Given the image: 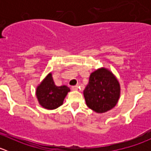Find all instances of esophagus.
Here are the masks:
<instances>
[{
    "mask_svg": "<svg viewBox=\"0 0 151 151\" xmlns=\"http://www.w3.org/2000/svg\"><path fill=\"white\" fill-rule=\"evenodd\" d=\"M78 88H79L78 85H75V86L71 87V89H72L73 91H78Z\"/></svg>",
    "mask_w": 151,
    "mask_h": 151,
    "instance_id": "obj_1",
    "label": "esophagus"
}]
</instances>
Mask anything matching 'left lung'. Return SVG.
<instances>
[{
    "mask_svg": "<svg viewBox=\"0 0 151 151\" xmlns=\"http://www.w3.org/2000/svg\"><path fill=\"white\" fill-rule=\"evenodd\" d=\"M83 95L90 109L96 113H104L118 104L121 96V85L112 71L101 67L91 74Z\"/></svg>",
    "mask_w": 151,
    "mask_h": 151,
    "instance_id": "8db88e82",
    "label": "left lung"
}]
</instances>
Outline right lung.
Here are the masks:
<instances>
[{
    "instance_id": "right-lung-1",
    "label": "right lung",
    "mask_w": 151,
    "mask_h": 151,
    "mask_svg": "<svg viewBox=\"0 0 151 151\" xmlns=\"http://www.w3.org/2000/svg\"><path fill=\"white\" fill-rule=\"evenodd\" d=\"M68 92L70 88L66 85H55L52 72H50L36 87V96L42 107L52 110L63 104Z\"/></svg>"
}]
</instances>
